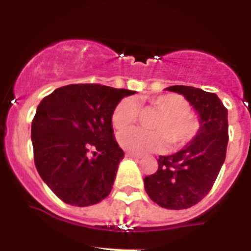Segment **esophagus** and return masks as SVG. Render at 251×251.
<instances>
[{"label":"esophagus","mask_w":251,"mask_h":251,"mask_svg":"<svg viewBox=\"0 0 251 251\" xmlns=\"http://www.w3.org/2000/svg\"><path fill=\"white\" fill-rule=\"evenodd\" d=\"M126 156H127V157H130V158H136V160L141 158V156H140V154L133 153V152H126Z\"/></svg>","instance_id":"esophagus-1"}]
</instances>
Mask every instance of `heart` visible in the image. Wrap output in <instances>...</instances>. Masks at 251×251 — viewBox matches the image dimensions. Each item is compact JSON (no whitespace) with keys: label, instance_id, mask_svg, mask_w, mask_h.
<instances>
[{"label":"heart","instance_id":"heart-1","mask_svg":"<svg viewBox=\"0 0 251 251\" xmlns=\"http://www.w3.org/2000/svg\"><path fill=\"white\" fill-rule=\"evenodd\" d=\"M147 104L158 115L152 119L151 131L130 127L119 133V144L123 149L133 153H149L160 151L168 144L173 149L184 146L196 137L200 131V123L189 114L187 100L177 94H163L146 99ZM139 109L131 98L121 100L111 115L112 126L118 130L127 127L137 119Z\"/></svg>","mask_w":251,"mask_h":251}]
</instances>
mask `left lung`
Returning a JSON list of instances; mask_svg holds the SVG:
<instances>
[{"label":"left lung","instance_id":"obj_1","mask_svg":"<svg viewBox=\"0 0 251 251\" xmlns=\"http://www.w3.org/2000/svg\"><path fill=\"white\" fill-rule=\"evenodd\" d=\"M183 95L200 115L198 133L181 151L160 156L158 168L145 177V189L160 207L187 209L209 193L228 146V110L214 93L193 86L167 88Z\"/></svg>","mask_w":251,"mask_h":251}]
</instances>
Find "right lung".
Returning a JSON list of instances; mask_svg holds the SVG:
<instances>
[{
    "label": "right lung",
    "instance_id": "1",
    "mask_svg": "<svg viewBox=\"0 0 251 251\" xmlns=\"http://www.w3.org/2000/svg\"><path fill=\"white\" fill-rule=\"evenodd\" d=\"M132 94L100 84H70L38 105L32 121L34 163L64 203L88 207L111 192L124 158L111 115L120 100Z\"/></svg>",
    "mask_w": 251,
    "mask_h": 251
}]
</instances>
